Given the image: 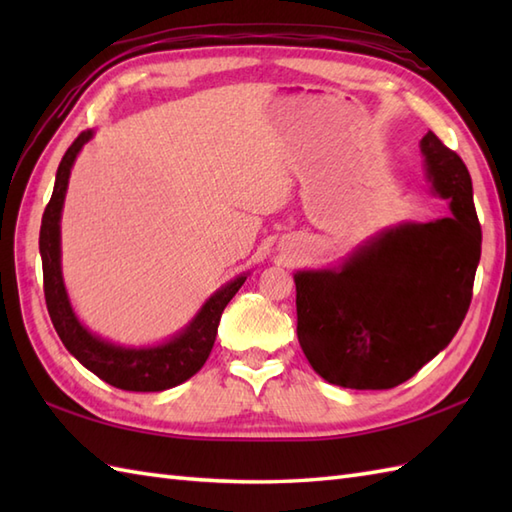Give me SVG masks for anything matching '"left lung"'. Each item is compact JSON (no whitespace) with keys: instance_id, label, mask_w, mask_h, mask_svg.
Returning <instances> with one entry per match:
<instances>
[{"instance_id":"obj_1","label":"left lung","mask_w":512,"mask_h":512,"mask_svg":"<svg viewBox=\"0 0 512 512\" xmlns=\"http://www.w3.org/2000/svg\"><path fill=\"white\" fill-rule=\"evenodd\" d=\"M420 149L453 215L385 233L341 273L295 275L301 350L332 385L405 383L451 343L469 312L482 255L469 169L433 132Z\"/></svg>"}]
</instances>
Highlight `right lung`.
<instances>
[{"label":"right lung","mask_w":512,"mask_h":512,"mask_svg":"<svg viewBox=\"0 0 512 512\" xmlns=\"http://www.w3.org/2000/svg\"><path fill=\"white\" fill-rule=\"evenodd\" d=\"M90 138L92 132H81L74 138L68 151H65L57 169L52 198L41 217L39 250L43 264V295H46L48 314L59 339L68 347V352L81 365L88 367L90 372L105 380V383L125 391H162L176 387L191 378L206 363V358H209L213 350L217 325H220L226 303L242 288L246 277H237L222 290H217L187 330L173 341L151 347V350H125V347H116L96 339V336L85 330L79 319L74 317L63 288L59 262V217L65 189H68L72 162Z\"/></svg>","instance_id":"add662e5"}]
</instances>
